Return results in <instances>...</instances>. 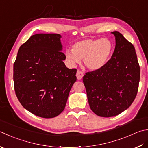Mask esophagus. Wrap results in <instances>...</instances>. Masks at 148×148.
I'll return each mask as SVG.
<instances>
[{
  "label": "esophagus",
  "instance_id": "1",
  "mask_svg": "<svg viewBox=\"0 0 148 148\" xmlns=\"http://www.w3.org/2000/svg\"><path fill=\"white\" fill-rule=\"evenodd\" d=\"M76 76L77 77V79L78 80H80L83 77V76H84V73H83L82 71H81L78 70L77 72Z\"/></svg>",
  "mask_w": 148,
  "mask_h": 148
}]
</instances>
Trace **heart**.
<instances>
[{"label":"heart","mask_w":148,"mask_h":148,"mask_svg":"<svg viewBox=\"0 0 148 148\" xmlns=\"http://www.w3.org/2000/svg\"><path fill=\"white\" fill-rule=\"evenodd\" d=\"M113 51V44L108 38H88L75 43L72 46V50L67 49L65 54L73 64L83 59L88 68L97 70L108 62Z\"/></svg>","instance_id":"heart-1"}]
</instances>
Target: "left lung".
Instances as JSON below:
<instances>
[{
	"mask_svg": "<svg viewBox=\"0 0 148 148\" xmlns=\"http://www.w3.org/2000/svg\"><path fill=\"white\" fill-rule=\"evenodd\" d=\"M115 35L116 45L108 62L83 77L91 110L97 115H119L134 101L140 81V66L135 47L121 33Z\"/></svg>",
	"mask_w": 148,
	"mask_h": 148,
	"instance_id": "obj_1",
	"label": "left lung"
}]
</instances>
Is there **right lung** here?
<instances>
[{"label":"right lung","instance_id":"add662e5","mask_svg":"<svg viewBox=\"0 0 148 148\" xmlns=\"http://www.w3.org/2000/svg\"><path fill=\"white\" fill-rule=\"evenodd\" d=\"M61 36L33 35L22 44L13 64L14 89L26 110L40 117L53 118L64 110L77 69L63 60Z\"/></svg>","mask_w":148,"mask_h":148}]
</instances>
